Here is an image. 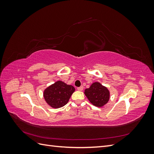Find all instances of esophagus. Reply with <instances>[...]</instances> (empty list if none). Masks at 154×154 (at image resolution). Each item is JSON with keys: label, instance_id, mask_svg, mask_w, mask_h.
<instances>
[{"label": "esophagus", "instance_id": "esophagus-1", "mask_svg": "<svg viewBox=\"0 0 154 154\" xmlns=\"http://www.w3.org/2000/svg\"><path fill=\"white\" fill-rule=\"evenodd\" d=\"M77 89H78V91H82L83 89V86H81V87H78Z\"/></svg>", "mask_w": 154, "mask_h": 154}]
</instances>
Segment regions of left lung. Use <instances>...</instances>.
Segmentation results:
<instances>
[{"label":"left lung","instance_id":"obj_1","mask_svg":"<svg viewBox=\"0 0 154 154\" xmlns=\"http://www.w3.org/2000/svg\"><path fill=\"white\" fill-rule=\"evenodd\" d=\"M84 93L91 103L98 107L105 105L110 98L109 91L99 82L93 83Z\"/></svg>","mask_w":154,"mask_h":154}]
</instances>
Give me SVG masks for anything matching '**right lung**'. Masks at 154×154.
I'll list each match as a JSON object with an SVG mask.
<instances>
[{"label":"right lung","mask_w":154,"mask_h":154,"mask_svg":"<svg viewBox=\"0 0 154 154\" xmlns=\"http://www.w3.org/2000/svg\"><path fill=\"white\" fill-rule=\"evenodd\" d=\"M74 91L75 88L73 86L58 81L46 88L44 92V97L48 105L58 109L67 103Z\"/></svg>","instance_id":"add662e5"}]
</instances>
